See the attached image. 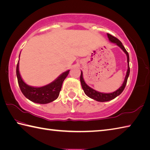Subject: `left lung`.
Segmentation results:
<instances>
[{"instance_id":"1","label":"left lung","mask_w":150,"mask_h":150,"mask_svg":"<svg viewBox=\"0 0 150 150\" xmlns=\"http://www.w3.org/2000/svg\"><path fill=\"white\" fill-rule=\"evenodd\" d=\"M108 35V37L109 40L113 42V43L116 44L118 46H119L120 48L125 53V54L127 55V63H128V69L127 71V74L125 76V80H124L123 83L122 84L119 89L116 91L111 93H100L95 91V90L93 89L91 87H89L87 85L86 83V82L84 81V80L83 78V73L82 72H81V75H80V82L81 84V87H82V89L83 90L84 93H86V95L88 96L89 97L93 98L97 101L98 102H106V101H109L111 100L112 99H114L116 97H117L118 95H120L121 93L123 92V91L125 89V86L127 84V79L129 76V73H130V68H129V53L127 52V50H125V47L123 46L122 43H121V41L118 40L117 38H115V36H112L110 34H107Z\"/></svg>"}]
</instances>
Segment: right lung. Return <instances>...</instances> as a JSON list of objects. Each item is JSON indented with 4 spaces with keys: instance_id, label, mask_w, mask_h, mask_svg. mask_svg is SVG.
Segmentation results:
<instances>
[{
    "instance_id": "obj_1",
    "label": "right lung",
    "mask_w": 150,
    "mask_h": 150,
    "mask_svg": "<svg viewBox=\"0 0 150 150\" xmlns=\"http://www.w3.org/2000/svg\"><path fill=\"white\" fill-rule=\"evenodd\" d=\"M69 71L67 70L63 72L55 81L48 85L40 87H35L28 86L22 80L19 71V61L16 67L17 78L22 93L30 101L38 104H47L57 99L61 89L62 84L69 74Z\"/></svg>"
}]
</instances>
